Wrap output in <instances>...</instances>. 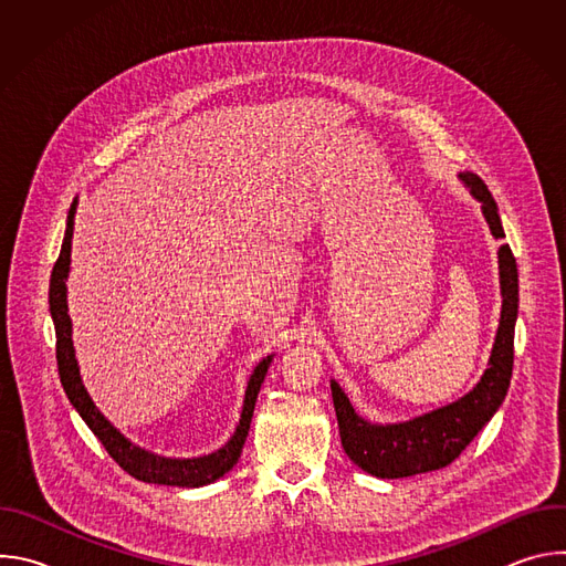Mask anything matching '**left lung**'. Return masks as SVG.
<instances>
[{"mask_svg":"<svg viewBox=\"0 0 566 566\" xmlns=\"http://www.w3.org/2000/svg\"><path fill=\"white\" fill-rule=\"evenodd\" d=\"M459 181L481 203V214L486 219L493 237L502 239V219L486 184L472 172H459ZM497 262L502 289L500 327L491 349L489 369L481 374L479 382L468 394L410 421L371 423L354 410L343 387L332 380L343 448L347 457L365 472L380 479H400L446 468L500 410L513 374L520 284L517 264L509 244L497 251Z\"/></svg>","mask_w":566,"mask_h":566,"instance_id":"8db88e82","label":"left lung"}]
</instances>
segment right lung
<instances>
[{
	"label": "right lung",
	"mask_w": 566,
	"mask_h": 566,
	"mask_svg": "<svg viewBox=\"0 0 566 566\" xmlns=\"http://www.w3.org/2000/svg\"><path fill=\"white\" fill-rule=\"evenodd\" d=\"M75 208H77V199H73L71 208H69L60 258L53 266L51 284H49V311H51L53 327H55V358H57V371H60V382L64 387V394L71 400L75 412L83 417V421L90 426V430L105 446L109 457L134 479L145 481V483H158V486H179V489L208 486V483H214L226 472H230L234 468V463L239 461L241 450H244V443L249 437V430H251L260 387L266 378V371H269L275 354L262 358L258 363V367L253 369L249 385H247L244 408H241L239 423H237L232 437L219 450L203 454V457H192V459H172V457L154 454V452L132 443L96 408V402L92 400L90 391L83 385V378H80V367L75 360V349H73V338H71L73 325L69 317V304H66V277H69V266H71V239H73Z\"/></svg>",
	"instance_id": "add662e5"
}]
</instances>
